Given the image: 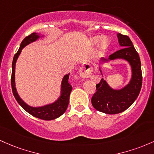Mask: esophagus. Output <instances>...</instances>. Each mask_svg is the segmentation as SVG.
Masks as SVG:
<instances>
[{"label":"esophagus","mask_w":154,"mask_h":154,"mask_svg":"<svg viewBox=\"0 0 154 154\" xmlns=\"http://www.w3.org/2000/svg\"><path fill=\"white\" fill-rule=\"evenodd\" d=\"M92 70L88 63H84L79 69V74L82 78H89L91 76Z\"/></svg>","instance_id":"1"}]
</instances>
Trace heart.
<instances>
[{
    "label": "heart",
    "mask_w": 154,
    "mask_h": 154,
    "mask_svg": "<svg viewBox=\"0 0 154 154\" xmlns=\"http://www.w3.org/2000/svg\"><path fill=\"white\" fill-rule=\"evenodd\" d=\"M99 44V48L101 51L107 49L110 45V41L107 37H103L102 35H96L91 37L89 40V44L91 45H95Z\"/></svg>",
    "instance_id": "heart-1"
}]
</instances>
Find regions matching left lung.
<instances>
[{
	"mask_svg": "<svg viewBox=\"0 0 154 154\" xmlns=\"http://www.w3.org/2000/svg\"><path fill=\"white\" fill-rule=\"evenodd\" d=\"M117 37L122 49L110 54L108 60L102 58L101 61L105 63L116 59L127 60L132 68V78L129 84L120 89H113L103 79L96 84V92L91 97V104L97 110L107 114H117L127 110L137 99L142 87L139 54L128 36L118 33Z\"/></svg>",
	"mask_w": 154,
	"mask_h": 154,
	"instance_id": "left-lung-1",
	"label": "left lung"
}]
</instances>
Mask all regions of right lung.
<instances>
[{
  "instance_id": "1",
  "label": "right lung",
  "mask_w": 154,
  "mask_h": 154,
  "mask_svg": "<svg viewBox=\"0 0 154 154\" xmlns=\"http://www.w3.org/2000/svg\"><path fill=\"white\" fill-rule=\"evenodd\" d=\"M41 37L36 32H32L30 35L27 36L24 38L20 44V47L18 51L14 54L13 62H12V72H11V88L13 94L15 99L18 102V103L22 106L24 110H26L28 113H30L36 118L43 119V120H53L60 116H62L67 110L69 104V98H70V94L72 90V86L69 84L68 79L70 73L66 74L63 77L61 84V95L58 98L57 100L54 103L44 105L41 107H32L26 104L25 102L22 100L17 93L16 86H15V65L16 62L19 57V55L21 53L22 49L27 45L30 44V43L34 42L36 40L38 39Z\"/></svg>"
}]
</instances>
